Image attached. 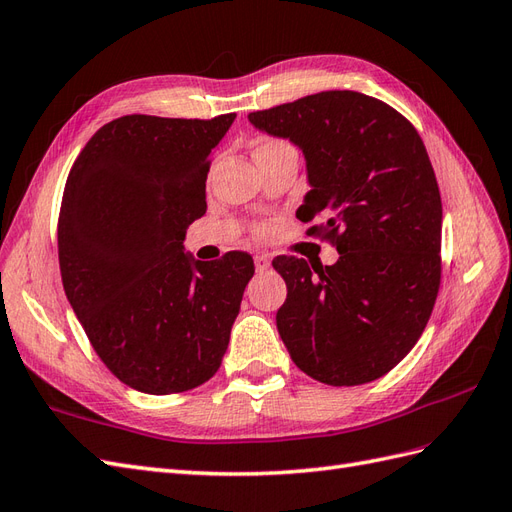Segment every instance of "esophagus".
<instances>
[{
	"label": "esophagus",
	"instance_id": "esophagus-1",
	"mask_svg": "<svg viewBox=\"0 0 512 512\" xmlns=\"http://www.w3.org/2000/svg\"><path fill=\"white\" fill-rule=\"evenodd\" d=\"M255 268L257 272H264L270 268V257L268 255H255Z\"/></svg>",
	"mask_w": 512,
	"mask_h": 512
}]
</instances>
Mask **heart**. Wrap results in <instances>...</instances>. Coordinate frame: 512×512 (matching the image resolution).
Segmentation results:
<instances>
[{
    "instance_id": "1",
    "label": "heart",
    "mask_w": 512,
    "mask_h": 512,
    "mask_svg": "<svg viewBox=\"0 0 512 512\" xmlns=\"http://www.w3.org/2000/svg\"><path fill=\"white\" fill-rule=\"evenodd\" d=\"M283 147H292V144L281 140V138H264V140H259V142L255 144L253 155L266 153V151H274V149H283Z\"/></svg>"
}]
</instances>
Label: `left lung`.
I'll return each mask as SVG.
<instances>
[{
	"instance_id": "left-lung-1",
	"label": "left lung",
	"mask_w": 512,
	"mask_h": 512,
	"mask_svg": "<svg viewBox=\"0 0 512 512\" xmlns=\"http://www.w3.org/2000/svg\"><path fill=\"white\" fill-rule=\"evenodd\" d=\"M305 153L296 218L331 242L333 266L279 255L277 329L292 361L333 387L372 383L422 337L441 285V194L417 129L385 101L326 90L248 114Z\"/></svg>"
}]
</instances>
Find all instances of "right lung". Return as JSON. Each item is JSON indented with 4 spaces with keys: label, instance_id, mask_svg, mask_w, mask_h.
<instances>
[{
    "label": "right lung",
    "instance_id": "1",
    "mask_svg": "<svg viewBox=\"0 0 512 512\" xmlns=\"http://www.w3.org/2000/svg\"><path fill=\"white\" fill-rule=\"evenodd\" d=\"M233 119L121 116L86 142L64 186V294L106 368L142 393H181L218 372L255 274L242 251L183 253L207 209L209 153Z\"/></svg>",
    "mask_w": 512,
    "mask_h": 512
}]
</instances>
